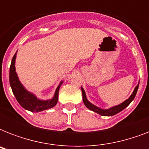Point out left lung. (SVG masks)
<instances>
[{
  "label": "left lung",
  "instance_id": "obj_1",
  "mask_svg": "<svg viewBox=\"0 0 149 149\" xmlns=\"http://www.w3.org/2000/svg\"><path fill=\"white\" fill-rule=\"evenodd\" d=\"M139 83L136 86H135V88H134V91H133V93L131 96H130V97L128 99H127L126 100L120 104L119 105H117V106L112 107L111 108L109 109H101L98 107L95 106V105H93V104H91V102L89 101L87 98H86V93H85V91H84V88L81 86V91H82V93H83V100H84V103L85 104V106L89 109V110H91V111H93L96 113H99L100 115L102 116H113L117 114L118 113L120 112L121 111H123L124 109L126 108L128 105H129L132 101L134 100V98L135 97V95H136L137 91H138V89H139Z\"/></svg>",
  "mask_w": 149,
  "mask_h": 149
}]
</instances>
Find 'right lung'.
Instances as JSON below:
<instances>
[{
	"instance_id": "1",
	"label": "right lung",
	"mask_w": 149,
	"mask_h": 149,
	"mask_svg": "<svg viewBox=\"0 0 149 149\" xmlns=\"http://www.w3.org/2000/svg\"><path fill=\"white\" fill-rule=\"evenodd\" d=\"M16 55H17V52L15 54V56H13L11 63H10L9 80H10V85L13 93L20 105L25 110L30 111L31 112H40V111H45V110L52 108L54 106H56L58 102V91H59L60 86L63 84V81H61L60 84L57 86L54 97L52 99L47 100L38 99L33 93L27 91L24 86L21 84L17 72H15Z\"/></svg>"
}]
</instances>
